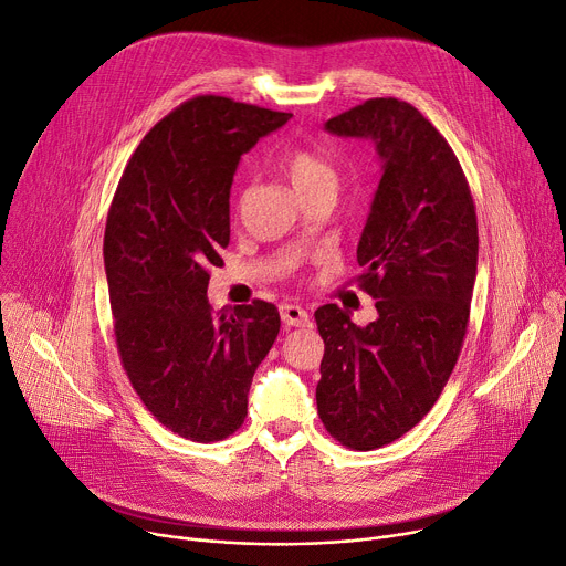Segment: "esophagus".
<instances>
[{
  "label": "esophagus",
  "mask_w": 566,
  "mask_h": 566,
  "mask_svg": "<svg viewBox=\"0 0 566 566\" xmlns=\"http://www.w3.org/2000/svg\"><path fill=\"white\" fill-rule=\"evenodd\" d=\"M281 319H283L285 326H308L311 315H308L306 308H301L298 303H283Z\"/></svg>",
  "instance_id": "esophagus-1"
}]
</instances>
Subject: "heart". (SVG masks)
Masks as SVG:
<instances>
[{
  "instance_id": "b5f03b06",
  "label": "heart",
  "mask_w": 566,
  "mask_h": 566,
  "mask_svg": "<svg viewBox=\"0 0 566 566\" xmlns=\"http://www.w3.org/2000/svg\"><path fill=\"white\" fill-rule=\"evenodd\" d=\"M283 177L292 188L306 199L317 192H335L337 188V169L335 165L315 149L292 147L279 158Z\"/></svg>"
}]
</instances>
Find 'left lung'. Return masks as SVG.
Returning a JSON list of instances; mask_svg holds the SVG:
<instances>
[{"label": "left lung", "mask_w": 566, "mask_h": 566, "mask_svg": "<svg viewBox=\"0 0 566 566\" xmlns=\"http://www.w3.org/2000/svg\"><path fill=\"white\" fill-rule=\"evenodd\" d=\"M326 132L371 140L382 163L358 244V285L376 298L378 317L360 328L335 303L315 311L319 419L342 447L371 451L430 412L458 363L478 220L453 149L412 104L367 99L331 117Z\"/></svg>", "instance_id": "left-lung-1"}]
</instances>
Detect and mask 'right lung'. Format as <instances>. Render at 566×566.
<instances>
[{
  "label": "right lung",
  "mask_w": 566,
  "mask_h": 566,
  "mask_svg": "<svg viewBox=\"0 0 566 566\" xmlns=\"http://www.w3.org/2000/svg\"><path fill=\"white\" fill-rule=\"evenodd\" d=\"M292 115L199 95L165 115L128 158L104 233L122 367L147 410L192 442H220L247 417L253 374L281 328L274 303L212 313L240 156Z\"/></svg>",
  "instance_id": "1"
}]
</instances>
